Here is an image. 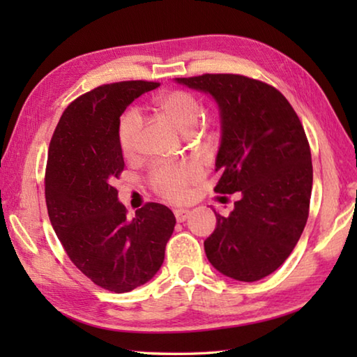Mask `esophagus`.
Masks as SVG:
<instances>
[{"label":"esophagus","mask_w":357,"mask_h":357,"mask_svg":"<svg viewBox=\"0 0 357 357\" xmlns=\"http://www.w3.org/2000/svg\"><path fill=\"white\" fill-rule=\"evenodd\" d=\"M174 217H176L178 222H184L190 217V211L189 209H176L174 211Z\"/></svg>","instance_id":"obj_1"}]
</instances>
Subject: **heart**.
Listing matches in <instances>:
<instances>
[{"instance_id":"obj_1","label":"heart","mask_w":357,"mask_h":357,"mask_svg":"<svg viewBox=\"0 0 357 357\" xmlns=\"http://www.w3.org/2000/svg\"><path fill=\"white\" fill-rule=\"evenodd\" d=\"M155 107L160 113L170 118L178 126L183 134H190L200 123L203 107L197 96L192 93L167 91L155 99ZM142 129V114L135 108L123 114L119 121L118 138L119 146L126 157H132L137 153L138 137ZM202 167L195 162H179L172 165H159L153 170L151 179L160 195L170 200H183L187 193V187L202 176Z\"/></svg>"}]
</instances>
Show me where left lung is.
I'll list each match as a JSON object with an SVG mask.
<instances>
[{
	"mask_svg": "<svg viewBox=\"0 0 357 357\" xmlns=\"http://www.w3.org/2000/svg\"><path fill=\"white\" fill-rule=\"evenodd\" d=\"M209 94L219 108V193L239 192L229 215L204 241L209 263L229 279L257 282L273 274L298 244L309 217L313 170L298 114L280 91L234 74L176 78Z\"/></svg>",
	"mask_w": 357,
	"mask_h": 357,
	"instance_id": "left-lung-1",
	"label": "left lung"
}]
</instances>
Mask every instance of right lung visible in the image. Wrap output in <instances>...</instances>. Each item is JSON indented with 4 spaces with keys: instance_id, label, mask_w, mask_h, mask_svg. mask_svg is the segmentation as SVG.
<instances>
[{
    "instance_id": "add662e5",
    "label": "right lung",
    "mask_w": 357,
    "mask_h": 357,
    "mask_svg": "<svg viewBox=\"0 0 357 357\" xmlns=\"http://www.w3.org/2000/svg\"><path fill=\"white\" fill-rule=\"evenodd\" d=\"M159 86L154 82L104 84L66 108L52 137L45 202L66 253L96 285L128 293L160 269L174 214L148 203L128 219L114 178L124 170L119 118L132 102Z\"/></svg>"
}]
</instances>
